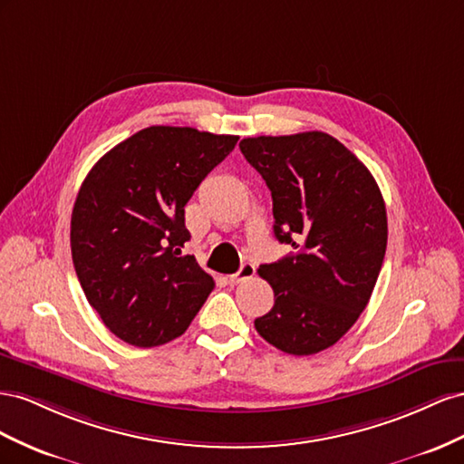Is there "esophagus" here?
I'll return each mask as SVG.
<instances>
[{"mask_svg":"<svg viewBox=\"0 0 464 464\" xmlns=\"http://www.w3.org/2000/svg\"><path fill=\"white\" fill-rule=\"evenodd\" d=\"M255 272H256V268H255L253 262H243L239 272H235V274L229 276V282L231 284H241V282L248 280V277H253Z\"/></svg>","mask_w":464,"mask_h":464,"instance_id":"esophagus-1","label":"esophagus"}]
</instances>
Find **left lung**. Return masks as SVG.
Here are the masks:
<instances>
[{
	"label": "left lung",
	"mask_w": 464,
	"mask_h": 464,
	"mask_svg": "<svg viewBox=\"0 0 464 464\" xmlns=\"http://www.w3.org/2000/svg\"><path fill=\"white\" fill-rule=\"evenodd\" d=\"M239 148L272 192L276 239L297 250L260 264L274 307L255 326L285 353L323 352L373 294L387 250L385 200L369 169L324 131L245 138Z\"/></svg>",
	"instance_id": "8db88e82"
}]
</instances>
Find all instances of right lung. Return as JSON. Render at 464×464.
I'll list each match as a JSON object with an SVG mask.
<instances>
[{"instance_id": "right-lung-1", "label": "right lung", "mask_w": 464, "mask_h": 464, "mask_svg": "<svg viewBox=\"0 0 464 464\" xmlns=\"http://www.w3.org/2000/svg\"><path fill=\"white\" fill-rule=\"evenodd\" d=\"M239 136L150 126L104 153L72 211V258L89 305L121 340L161 346L214 289L192 255L184 206Z\"/></svg>"}]
</instances>
